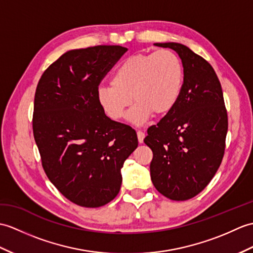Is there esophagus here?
I'll list each match as a JSON object with an SVG mask.
<instances>
[{"mask_svg": "<svg viewBox=\"0 0 253 253\" xmlns=\"http://www.w3.org/2000/svg\"><path fill=\"white\" fill-rule=\"evenodd\" d=\"M137 137H138V141H139V142H140V143H143V140H144V137H145L144 132L141 131V130H138V131H137Z\"/></svg>", "mask_w": 253, "mask_h": 253, "instance_id": "34e87169", "label": "esophagus"}]
</instances>
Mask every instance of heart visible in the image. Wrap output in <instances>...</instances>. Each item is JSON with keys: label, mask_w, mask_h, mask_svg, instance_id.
<instances>
[{"label": "heart", "mask_w": 253, "mask_h": 253, "mask_svg": "<svg viewBox=\"0 0 253 253\" xmlns=\"http://www.w3.org/2000/svg\"><path fill=\"white\" fill-rule=\"evenodd\" d=\"M184 70L173 51L161 49L126 58L116 67L111 84L97 89V101L111 120L125 115L132 97L136 103L127 119L143 125L150 117L167 114L177 105L183 90Z\"/></svg>", "instance_id": "b5f03b06"}]
</instances>
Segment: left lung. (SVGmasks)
<instances>
[{"instance_id": "obj_1", "label": "left lung", "mask_w": 253, "mask_h": 253, "mask_svg": "<svg viewBox=\"0 0 253 253\" xmlns=\"http://www.w3.org/2000/svg\"><path fill=\"white\" fill-rule=\"evenodd\" d=\"M179 55L184 70L177 105L148 129L144 143L153 152L151 179L172 201L201 193L221 165L227 133V113L213 68L180 43H155Z\"/></svg>"}]
</instances>
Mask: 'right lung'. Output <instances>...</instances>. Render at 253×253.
I'll return each instance as SVG.
<instances>
[{
	"label": "right lung",
	"instance_id": "obj_1",
	"mask_svg": "<svg viewBox=\"0 0 253 253\" xmlns=\"http://www.w3.org/2000/svg\"><path fill=\"white\" fill-rule=\"evenodd\" d=\"M126 47L71 49L41 76L34 97L33 134L50 182L86 208L110 203L122 185L121 170L137 149L136 131L112 121L97 89Z\"/></svg>",
	"mask_w": 253,
	"mask_h": 253
}]
</instances>
